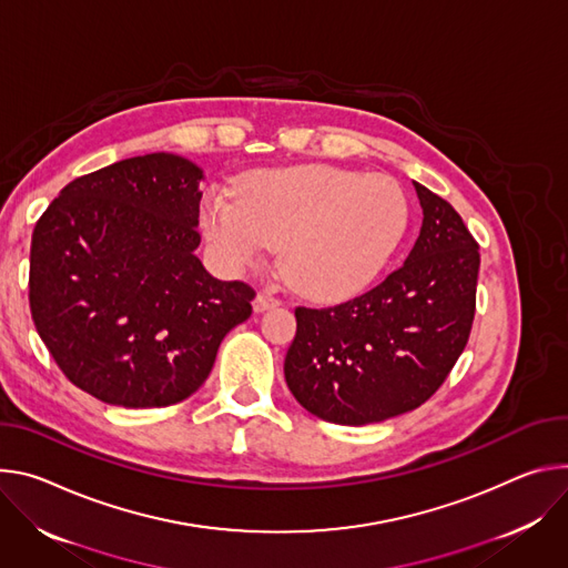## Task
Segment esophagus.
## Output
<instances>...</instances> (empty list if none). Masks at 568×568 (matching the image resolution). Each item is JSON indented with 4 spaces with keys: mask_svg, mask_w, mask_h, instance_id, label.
Returning a JSON list of instances; mask_svg holds the SVG:
<instances>
[{
    "mask_svg": "<svg viewBox=\"0 0 568 568\" xmlns=\"http://www.w3.org/2000/svg\"><path fill=\"white\" fill-rule=\"evenodd\" d=\"M280 304V300L271 293V291H262V293H257V297L252 300V308H255L257 313H262V311H266V308H273V306H277Z\"/></svg>",
    "mask_w": 568,
    "mask_h": 568,
    "instance_id": "esophagus-1",
    "label": "esophagus"
}]
</instances>
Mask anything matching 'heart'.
Segmentation results:
<instances>
[{"label":"heart","mask_w":568,"mask_h":568,"mask_svg":"<svg viewBox=\"0 0 568 568\" xmlns=\"http://www.w3.org/2000/svg\"><path fill=\"white\" fill-rule=\"evenodd\" d=\"M201 225L230 268L282 245L288 282L313 300H345L384 271L408 227V201L386 175L304 164L245 175L236 196L214 189Z\"/></svg>","instance_id":"b5f03b06"}]
</instances>
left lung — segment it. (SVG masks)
I'll list each match as a JSON object with an SVG mask.
<instances>
[{"mask_svg": "<svg viewBox=\"0 0 568 568\" xmlns=\"http://www.w3.org/2000/svg\"><path fill=\"white\" fill-rule=\"evenodd\" d=\"M413 184L424 219L404 266L343 304L295 308L284 376L300 406L325 422L363 426L415 410L469 341L478 243L445 199Z\"/></svg>", "mask_w": 568, "mask_h": 568, "instance_id": "1", "label": "left lung"}]
</instances>
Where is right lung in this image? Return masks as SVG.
<instances>
[{"mask_svg": "<svg viewBox=\"0 0 568 568\" xmlns=\"http://www.w3.org/2000/svg\"><path fill=\"white\" fill-rule=\"evenodd\" d=\"M201 180L173 153L121 160L72 180L36 223L31 318L62 374L105 404L194 395L225 334L250 318L255 291L194 255Z\"/></svg>", "mask_w": 568, "mask_h": 568, "instance_id": "obj_1", "label": "right lung"}]
</instances>
